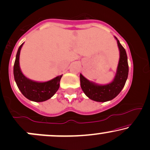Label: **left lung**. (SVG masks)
<instances>
[{
	"mask_svg": "<svg viewBox=\"0 0 150 150\" xmlns=\"http://www.w3.org/2000/svg\"><path fill=\"white\" fill-rule=\"evenodd\" d=\"M119 50V60L115 76L110 83L102 85L89 81L80 74L81 87L85 95L96 102L110 101L116 98L124 88L128 75V57L126 50L115 37Z\"/></svg>",
	"mask_w": 150,
	"mask_h": 150,
	"instance_id": "left-lung-1",
	"label": "left lung"
}]
</instances>
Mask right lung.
<instances>
[{
    "mask_svg": "<svg viewBox=\"0 0 150 150\" xmlns=\"http://www.w3.org/2000/svg\"><path fill=\"white\" fill-rule=\"evenodd\" d=\"M23 44L24 43L18 48L14 64L13 74L16 84L23 96L31 101L40 103L49 100L59 89V81L62 75L57 76L45 82L36 81L26 77L19 66V54Z\"/></svg>",
    "mask_w": 150,
    "mask_h": 150,
    "instance_id": "obj_1",
    "label": "right lung"
}]
</instances>
